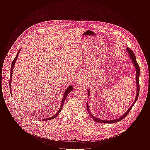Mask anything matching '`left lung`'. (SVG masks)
<instances>
[{
    "mask_svg": "<svg viewBox=\"0 0 150 150\" xmlns=\"http://www.w3.org/2000/svg\"><path fill=\"white\" fill-rule=\"evenodd\" d=\"M127 52H128L129 54V56L130 57L131 61H132L133 63V65L135 66V68H136V72H137V96H136V98L134 99V102L133 103V104H132L130 106V108L128 109V110L126 111V112L125 113V114L121 116V117H120L119 118H117V119H115V120H101L100 119H98V118H96V117H94L91 113H90L89 112V105L88 104V102H87V110H88V111L89 112V114L90 115V116L92 117L93 120H94V121H96L97 122H104V123H113V122H118V121H120L121 120H122L123 118H125V117L128 115L129 112L130 111V110H131V108H133V105L134 104V103H136V101H137V99L138 98V96H139V73H140V69H139V66L138 64V62L137 61V59H136V56H135V54L133 52V51L131 50V49L129 48H127L126 49ZM88 96H90V91L89 90H88Z\"/></svg>",
    "mask_w": 150,
    "mask_h": 150,
    "instance_id": "8db88e82",
    "label": "left lung"
}]
</instances>
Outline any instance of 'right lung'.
<instances>
[{
    "label": "right lung",
    "mask_w": 150,
    "mask_h": 150,
    "mask_svg": "<svg viewBox=\"0 0 150 150\" xmlns=\"http://www.w3.org/2000/svg\"><path fill=\"white\" fill-rule=\"evenodd\" d=\"M20 51H21V49H19V52H17L16 57H15L14 59L13 60V61H12V64H11V76H10V78H10V81H9V85H10V91H11V80H12V71H13V66H14V65H15L16 61V60H17V57H18V54H19V53ZM72 89H73V87H72V86H69V87L67 88V89H66V91L65 93H64V96H63V98H62V103H61V107H60L59 110L58 111V112H57L56 114L55 115H54V116H52V117H49V118L44 119V120H44V121H46V120H52V119L55 118V117H56L59 115V112H61V110H62V106H63V104H64V101H65L66 98H67V95L69 94L71 92V91H72ZM11 94H12V93H11Z\"/></svg>",
    "instance_id": "right-lung-1"
}]
</instances>
